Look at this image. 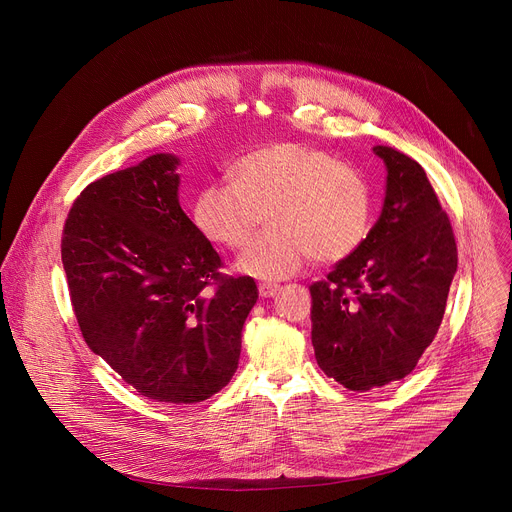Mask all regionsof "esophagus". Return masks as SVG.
<instances>
[{"mask_svg": "<svg viewBox=\"0 0 512 512\" xmlns=\"http://www.w3.org/2000/svg\"><path fill=\"white\" fill-rule=\"evenodd\" d=\"M280 290V286L278 284H272V282H263V284H259V294L263 299H270V297H274V294Z\"/></svg>", "mask_w": 512, "mask_h": 512, "instance_id": "obj_1", "label": "esophagus"}]
</instances>
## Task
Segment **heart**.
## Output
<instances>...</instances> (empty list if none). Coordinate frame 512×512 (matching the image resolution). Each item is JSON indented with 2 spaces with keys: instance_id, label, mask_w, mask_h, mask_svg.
<instances>
[{
  "instance_id": "heart-1",
  "label": "heart",
  "mask_w": 512,
  "mask_h": 512,
  "mask_svg": "<svg viewBox=\"0 0 512 512\" xmlns=\"http://www.w3.org/2000/svg\"><path fill=\"white\" fill-rule=\"evenodd\" d=\"M234 182L209 184L195 199L197 228L228 249L245 247L270 211V226L236 259L238 272L280 280L313 257L334 265L353 257L371 232L373 197L365 178L326 151L274 143L240 157Z\"/></svg>"
}]
</instances>
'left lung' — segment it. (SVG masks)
<instances>
[{
  "instance_id": "obj_1",
  "label": "left lung",
  "mask_w": 512,
  "mask_h": 512,
  "mask_svg": "<svg viewBox=\"0 0 512 512\" xmlns=\"http://www.w3.org/2000/svg\"><path fill=\"white\" fill-rule=\"evenodd\" d=\"M386 197L365 245L311 290L317 365L348 390L409 375L442 324L456 274V242L425 170L378 145Z\"/></svg>"
}]
</instances>
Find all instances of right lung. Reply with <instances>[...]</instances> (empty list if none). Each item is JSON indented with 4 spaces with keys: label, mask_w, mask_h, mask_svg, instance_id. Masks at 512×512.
<instances>
[{
    "label": "right lung",
    "mask_w": 512,
    "mask_h": 512,
    "mask_svg": "<svg viewBox=\"0 0 512 512\" xmlns=\"http://www.w3.org/2000/svg\"><path fill=\"white\" fill-rule=\"evenodd\" d=\"M178 166L155 153L91 182L68 213L62 263L91 351L139 394L193 405L232 380L259 292L220 272L180 207Z\"/></svg>",
    "instance_id": "right-lung-1"
}]
</instances>
